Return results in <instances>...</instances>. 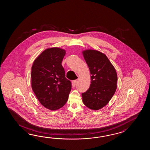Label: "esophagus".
Listing matches in <instances>:
<instances>
[{
  "label": "esophagus",
  "instance_id": "obj_1",
  "mask_svg": "<svg viewBox=\"0 0 150 150\" xmlns=\"http://www.w3.org/2000/svg\"><path fill=\"white\" fill-rule=\"evenodd\" d=\"M76 83H77V80H74V81H72V85L73 87H74V86L76 85Z\"/></svg>",
  "mask_w": 150,
  "mask_h": 150
}]
</instances>
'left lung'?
<instances>
[{"label":"left lung","mask_w":150,"mask_h":150,"mask_svg":"<svg viewBox=\"0 0 150 150\" xmlns=\"http://www.w3.org/2000/svg\"><path fill=\"white\" fill-rule=\"evenodd\" d=\"M82 53L91 79L89 88L82 93L83 103L88 108L98 110L107 105L115 94L117 74L105 54L92 49L85 50Z\"/></svg>","instance_id":"obj_1"}]
</instances>
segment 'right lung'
I'll list each match as a JSON object with an SVG mask.
<instances>
[{
	"instance_id": "right-lung-1",
	"label": "right lung",
	"mask_w": 150,
	"mask_h": 150,
	"mask_svg": "<svg viewBox=\"0 0 150 150\" xmlns=\"http://www.w3.org/2000/svg\"><path fill=\"white\" fill-rule=\"evenodd\" d=\"M66 51L54 47L45 50L34 61L31 85L42 105L51 110H58L67 102L71 83L65 78L62 62Z\"/></svg>"
}]
</instances>
